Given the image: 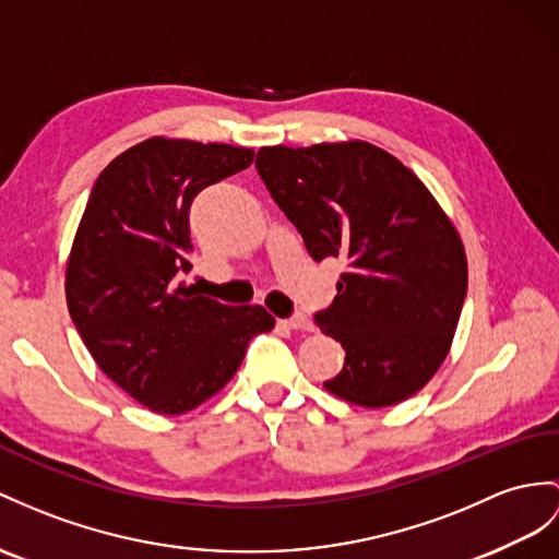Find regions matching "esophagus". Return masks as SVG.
<instances>
[{
	"instance_id": "obj_1",
	"label": "esophagus",
	"mask_w": 559,
	"mask_h": 559,
	"mask_svg": "<svg viewBox=\"0 0 559 559\" xmlns=\"http://www.w3.org/2000/svg\"><path fill=\"white\" fill-rule=\"evenodd\" d=\"M284 326H289V330H296V332H312V322L308 316H304V312H296V316L282 320Z\"/></svg>"
}]
</instances>
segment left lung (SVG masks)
Wrapping results in <instances>:
<instances>
[{
  "instance_id": "1",
  "label": "left lung",
  "mask_w": 559,
  "mask_h": 559,
  "mask_svg": "<svg viewBox=\"0 0 559 559\" xmlns=\"http://www.w3.org/2000/svg\"><path fill=\"white\" fill-rule=\"evenodd\" d=\"M255 168L308 253L346 263L316 316L346 350L324 389L362 407L415 396L451 350L467 294L451 217L411 168L362 140L263 146Z\"/></svg>"
}]
</instances>
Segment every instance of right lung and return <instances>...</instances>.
I'll return each instance as SVG.
<instances>
[{
  "label": "right lung",
  "instance_id": "obj_1",
  "mask_svg": "<svg viewBox=\"0 0 559 559\" xmlns=\"http://www.w3.org/2000/svg\"><path fill=\"white\" fill-rule=\"evenodd\" d=\"M253 148L148 138L97 177L66 263V301L99 370L158 415H182L235 377L263 306H223L189 272V206L249 168Z\"/></svg>",
  "mask_w": 559,
  "mask_h": 559
}]
</instances>
